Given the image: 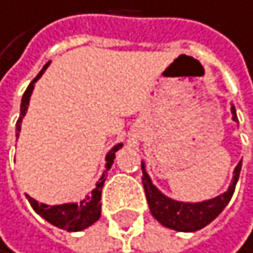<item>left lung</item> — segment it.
<instances>
[{"label": "left lung", "instance_id": "1", "mask_svg": "<svg viewBox=\"0 0 253 253\" xmlns=\"http://www.w3.org/2000/svg\"><path fill=\"white\" fill-rule=\"evenodd\" d=\"M231 113H233L234 121H238L234 107H231ZM241 166L242 163H239L236 166V169H234V177L228 191H225L223 194H220V196L213 199L204 201V203H194V204L178 203V201H173L164 196V194L151 183L148 173L145 172V167H142L143 188H145L146 201H148L153 217L161 225L170 228V230H177V231H198L201 228H204L206 225H209L217 215H220V212L225 209L228 203H230L234 188H236L238 178H239Z\"/></svg>", "mask_w": 253, "mask_h": 253}]
</instances>
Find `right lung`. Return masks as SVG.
Instances as JSON below:
<instances>
[{"label":"right lung","instance_id":"add662e5","mask_svg":"<svg viewBox=\"0 0 253 253\" xmlns=\"http://www.w3.org/2000/svg\"><path fill=\"white\" fill-rule=\"evenodd\" d=\"M49 67V62L44 65L42 70L38 73V76L30 83V86L27 87L25 94L22 97V105H20V116L17 119L15 124V135H19L20 130V123L22 118L25 116L27 108H28V102H30V95H32L35 83L40 80L41 75L44 73V70ZM121 143L116 145L113 150H111L107 155V167L111 166L115 159V153L121 148ZM105 175L107 172H103V175L100 178V182H97L95 190H92V194L87 196L86 199H83L80 204H62V206H46V204H40L38 201H35L33 198H28L30 206L33 207L36 213H40L44 220H47L49 223H52L57 228H62V230H68V231H81L84 228L90 226L92 223L100 218V209H102V203H100V194H102V186L105 183Z\"/></svg>","mask_w":253,"mask_h":253}]
</instances>
